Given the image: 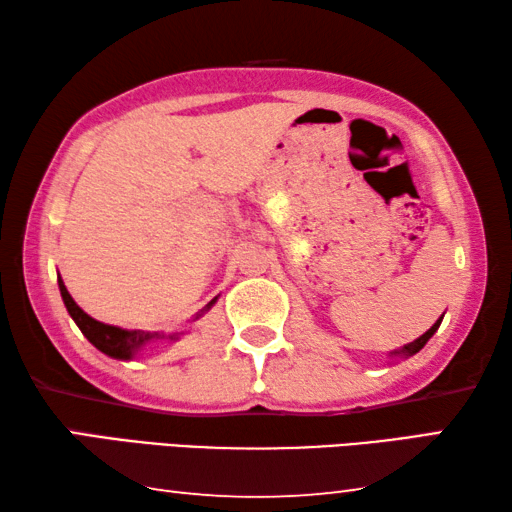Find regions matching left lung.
Masks as SVG:
<instances>
[{
	"mask_svg": "<svg viewBox=\"0 0 512 512\" xmlns=\"http://www.w3.org/2000/svg\"><path fill=\"white\" fill-rule=\"evenodd\" d=\"M440 323H443V316H440V320H436V323H433V327H429L427 332H424L420 339H415L413 343H406L402 350H395V352H391V357H413L415 352H420L424 345H427V341L431 339L433 334H436V329L440 327Z\"/></svg>",
	"mask_w": 512,
	"mask_h": 512,
	"instance_id": "8db88e82",
	"label": "left lung"
}]
</instances>
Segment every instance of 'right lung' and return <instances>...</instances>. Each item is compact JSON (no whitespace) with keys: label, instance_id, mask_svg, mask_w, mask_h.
Here are the masks:
<instances>
[{"label":"right lung","instance_id":"right-lung-1","mask_svg":"<svg viewBox=\"0 0 512 512\" xmlns=\"http://www.w3.org/2000/svg\"><path fill=\"white\" fill-rule=\"evenodd\" d=\"M58 289H60V296H63L69 316H72L74 323L79 325L85 339H88L94 348L101 350L103 354H108V357H112V359L128 361V359H133L146 343L164 339V334H160V332H144V329H121V327L106 325V323H99V320H94L92 316L85 314L79 305H76L72 296H69V291L65 289L60 275H58ZM214 302H216V298L205 309H210ZM169 339H178V334H171Z\"/></svg>","mask_w":512,"mask_h":512}]
</instances>
